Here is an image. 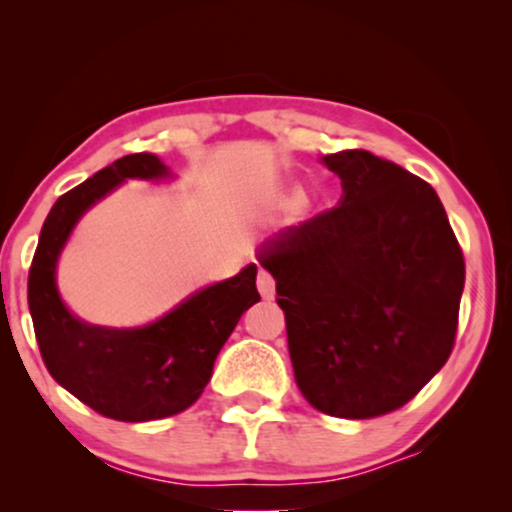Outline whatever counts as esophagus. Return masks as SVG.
Returning <instances> with one entry per match:
<instances>
[{"mask_svg": "<svg viewBox=\"0 0 512 512\" xmlns=\"http://www.w3.org/2000/svg\"><path fill=\"white\" fill-rule=\"evenodd\" d=\"M256 286H258V293H261L263 298L275 296V279H272V275H270L268 270H258Z\"/></svg>", "mask_w": 512, "mask_h": 512, "instance_id": "34e87169", "label": "esophagus"}]
</instances>
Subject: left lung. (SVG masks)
Here are the masks:
<instances>
[{"mask_svg":"<svg viewBox=\"0 0 512 512\" xmlns=\"http://www.w3.org/2000/svg\"><path fill=\"white\" fill-rule=\"evenodd\" d=\"M321 163L340 177V202L265 242L258 261L277 282L307 403L380 417L450 359L464 254L424 179L361 149Z\"/></svg>","mask_w":512,"mask_h":512,"instance_id":"8db88e82","label":"left lung"}]
</instances>
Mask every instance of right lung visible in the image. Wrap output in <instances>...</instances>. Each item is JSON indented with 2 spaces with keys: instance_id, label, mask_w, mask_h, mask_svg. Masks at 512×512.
<instances>
[{
  "instance_id": "right-lung-1",
  "label": "right lung",
  "mask_w": 512,
  "mask_h": 512,
  "mask_svg": "<svg viewBox=\"0 0 512 512\" xmlns=\"http://www.w3.org/2000/svg\"><path fill=\"white\" fill-rule=\"evenodd\" d=\"M170 177L158 156L132 153L62 195L46 216L27 279L34 335L48 373L88 408L118 422H149L191 408L237 321L261 300L256 263H249L146 326H97L67 310L55 270L81 216L123 181Z\"/></svg>"
}]
</instances>
